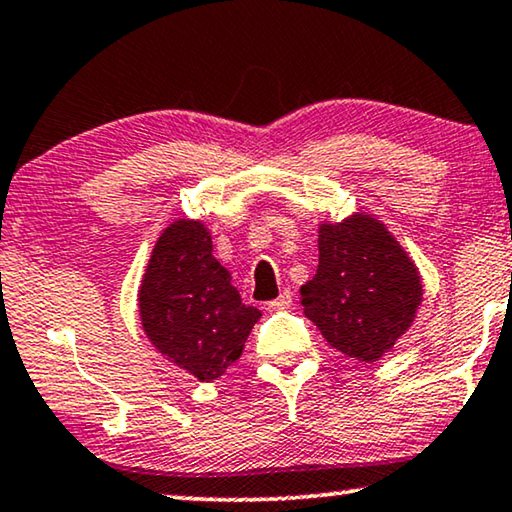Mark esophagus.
Listing matches in <instances>:
<instances>
[{"mask_svg":"<svg viewBox=\"0 0 512 512\" xmlns=\"http://www.w3.org/2000/svg\"><path fill=\"white\" fill-rule=\"evenodd\" d=\"M291 305H293V293L291 291H281L277 300L268 302V309L270 311H284V309H291Z\"/></svg>","mask_w":512,"mask_h":512,"instance_id":"34e87169","label":"esophagus"}]
</instances>
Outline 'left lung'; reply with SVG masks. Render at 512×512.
<instances>
[{
	"label": "left lung",
	"mask_w": 512,
	"mask_h": 512,
	"mask_svg": "<svg viewBox=\"0 0 512 512\" xmlns=\"http://www.w3.org/2000/svg\"><path fill=\"white\" fill-rule=\"evenodd\" d=\"M422 300L416 265L383 224L355 214L318 231V270L300 305L332 348L374 362L409 330Z\"/></svg>",
	"instance_id": "8db88e82"
}]
</instances>
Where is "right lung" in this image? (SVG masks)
Wrapping results in <instances>:
<instances>
[{"instance_id": "right-lung-1", "label": "right lung", "mask_w": 512, "mask_h": 512, "mask_svg": "<svg viewBox=\"0 0 512 512\" xmlns=\"http://www.w3.org/2000/svg\"><path fill=\"white\" fill-rule=\"evenodd\" d=\"M138 300L150 342L198 381L219 379L261 318L242 305L231 272L212 256L210 233L187 219L161 233Z\"/></svg>"}]
</instances>
